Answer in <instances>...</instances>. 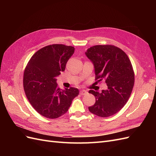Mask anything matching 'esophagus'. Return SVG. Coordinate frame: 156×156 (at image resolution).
Masks as SVG:
<instances>
[{"instance_id":"esophagus-1","label":"esophagus","mask_w":156,"mask_h":156,"mask_svg":"<svg viewBox=\"0 0 156 156\" xmlns=\"http://www.w3.org/2000/svg\"><path fill=\"white\" fill-rule=\"evenodd\" d=\"M87 93H88L87 91L85 90H80V94L82 96L85 95V94H87Z\"/></svg>"}]
</instances>
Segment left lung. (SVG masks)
<instances>
[{"label": "left lung", "mask_w": 156, "mask_h": 156, "mask_svg": "<svg viewBox=\"0 0 156 156\" xmlns=\"http://www.w3.org/2000/svg\"><path fill=\"white\" fill-rule=\"evenodd\" d=\"M85 54L94 64L95 80H105L108 87L100 93L89 90L96 102L88 110L100 117L114 115L126 105L133 88L135 75L131 61L124 51L112 45L92 46Z\"/></svg>", "instance_id": "left-lung-1"}]
</instances>
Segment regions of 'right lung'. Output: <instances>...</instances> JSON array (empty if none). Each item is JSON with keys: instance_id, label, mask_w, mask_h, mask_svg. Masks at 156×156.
I'll list each match as a JSON object with an SVG mask.
<instances>
[{"instance_id": "add662e5", "label": "right lung", "mask_w": 156, "mask_h": 156, "mask_svg": "<svg viewBox=\"0 0 156 156\" xmlns=\"http://www.w3.org/2000/svg\"><path fill=\"white\" fill-rule=\"evenodd\" d=\"M74 48L62 44L45 46L33 55L23 74V88L33 108L51 119L64 115L79 95L77 88L61 90L56 77L64 72Z\"/></svg>"}]
</instances>
